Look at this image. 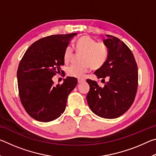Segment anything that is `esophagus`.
Wrapping results in <instances>:
<instances>
[{
	"mask_svg": "<svg viewBox=\"0 0 156 156\" xmlns=\"http://www.w3.org/2000/svg\"><path fill=\"white\" fill-rule=\"evenodd\" d=\"M84 81H85V80H84V79H82V78H78V83H83V82H84Z\"/></svg>",
	"mask_w": 156,
	"mask_h": 156,
	"instance_id": "obj_1",
	"label": "esophagus"
}]
</instances>
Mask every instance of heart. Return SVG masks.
<instances>
[{"label":"heart","instance_id":"heart-1","mask_svg":"<svg viewBox=\"0 0 156 156\" xmlns=\"http://www.w3.org/2000/svg\"><path fill=\"white\" fill-rule=\"evenodd\" d=\"M75 49L78 53H82L80 61L78 65H72L67 68V73L75 78H83L91 67L98 69L103 65L108 57V48L102 42H98L89 36H81L76 41ZM73 49L67 46L65 49L64 60L69 61L73 56Z\"/></svg>","mask_w":156,"mask_h":156}]
</instances>
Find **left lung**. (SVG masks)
I'll use <instances>...</instances> for the list:
<instances>
[{
	"label": "left lung",
	"mask_w": 156,
	"mask_h": 156,
	"mask_svg": "<svg viewBox=\"0 0 156 156\" xmlns=\"http://www.w3.org/2000/svg\"><path fill=\"white\" fill-rule=\"evenodd\" d=\"M103 43L108 48L105 64L94 72L98 78L109 79L103 87L87 79L90 89L87 95L89 108L101 118H116L133 104L138 89V67L130 49L115 36L107 35Z\"/></svg>",
	"instance_id": "1"
}]
</instances>
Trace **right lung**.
Listing matches in <instances>:
<instances>
[{
  "mask_svg": "<svg viewBox=\"0 0 156 156\" xmlns=\"http://www.w3.org/2000/svg\"><path fill=\"white\" fill-rule=\"evenodd\" d=\"M76 33L51 35L36 41L25 53L17 71L19 96L31 118L40 122L56 120L65 112L67 100L78 83L67 77L55 86L53 76L64 65V52Z\"/></svg>",
  "mask_w": 156,
  "mask_h": 156,
  "instance_id": "right-lung-1",
  "label": "right lung"
}]
</instances>
